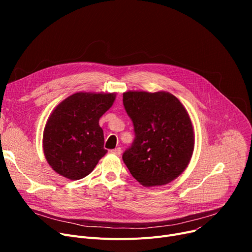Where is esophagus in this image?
<instances>
[{"label": "esophagus", "instance_id": "34e87169", "mask_svg": "<svg viewBox=\"0 0 252 252\" xmlns=\"http://www.w3.org/2000/svg\"><path fill=\"white\" fill-rule=\"evenodd\" d=\"M111 153L112 154H114V155H117V156H119V155H121L122 154V149L121 148H115V149H112L111 150Z\"/></svg>", "mask_w": 252, "mask_h": 252}]
</instances>
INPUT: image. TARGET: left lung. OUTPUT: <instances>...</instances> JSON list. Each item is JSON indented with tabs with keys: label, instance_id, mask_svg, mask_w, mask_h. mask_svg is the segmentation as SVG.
<instances>
[{
	"label": "left lung",
	"instance_id": "8db88e82",
	"mask_svg": "<svg viewBox=\"0 0 252 252\" xmlns=\"http://www.w3.org/2000/svg\"><path fill=\"white\" fill-rule=\"evenodd\" d=\"M135 140L123 154L129 173L144 187L166 185L188 166L194 150L191 118L168 92L124 93Z\"/></svg>",
	"mask_w": 252,
	"mask_h": 252
}]
</instances>
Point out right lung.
<instances>
[{
	"label": "right lung",
	"mask_w": 252,
	"mask_h": 252,
	"mask_svg": "<svg viewBox=\"0 0 252 252\" xmlns=\"http://www.w3.org/2000/svg\"><path fill=\"white\" fill-rule=\"evenodd\" d=\"M115 93L78 92L59 103L44 128L43 149L49 165L75 181L90 175L107 153L100 117L115 100Z\"/></svg>",
	"instance_id": "obj_1"
}]
</instances>
